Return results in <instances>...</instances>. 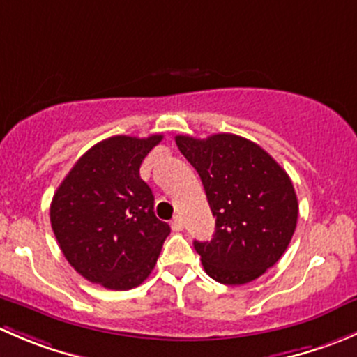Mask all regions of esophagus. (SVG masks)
<instances>
[{
  "label": "esophagus",
  "mask_w": 357,
  "mask_h": 357,
  "mask_svg": "<svg viewBox=\"0 0 357 357\" xmlns=\"http://www.w3.org/2000/svg\"><path fill=\"white\" fill-rule=\"evenodd\" d=\"M171 228L174 229V231H183V228H185V222H183L181 215H174V218H172Z\"/></svg>",
  "instance_id": "34e87169"
}]
</instances>
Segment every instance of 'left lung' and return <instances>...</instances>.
Listing matches in <instances>:
<instances>
[{
	"label": "left lung",
	"instance_id": "8db88e82",
	"mask_svg": "<svg viewBox=\"0 0 357 357\" xmlns=\"http://www.w3.org/2000/svg\"><path fill=\"white\" fill-rule=\"evenodd\" d=\"M176 145L199 172L215 218L214 238L193 242L205 273L225 285L264 275L285 254L297 226L289 174L257 143L229 132L205 139L179 135Z\"/></svg>",
	"mask_w": 357,
	"mask_h": 357
}]
</instances>
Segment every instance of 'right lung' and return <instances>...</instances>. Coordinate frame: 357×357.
<instances>
[{
	"label": "right lung",
	"instance_id": "add662e5",
	"mask_svg": "<svg viewBox=\"0 0 357 357\" xmlns=\"http://www.w3.org/2000/svg\"><path fill=\"white\" fill-rule=\"evenodd\" d=\"M162 135L112 136L88 150L55 192L50 221L60 248L88 282L110 290L142 285L171 233L153 212L139 165Z\"/></svg>",
	"mask_w": 357,
	"mask_h": 357
}]
</instances>
